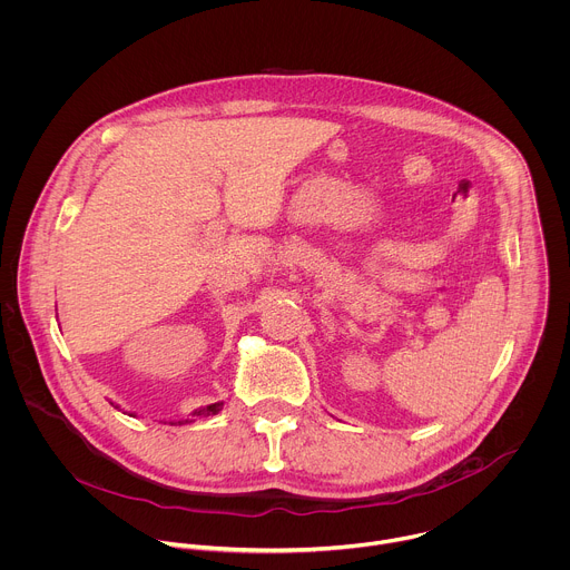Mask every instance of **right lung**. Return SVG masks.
Returning <instances> with one entry per match:
<instances>
[{"label": "right lung", "mask_w": 570, "mask_h": 570, "mask_svg": "<svg viewBox=\"0 0 570 570\" xmlns=\"http://www.w3.org/2000/svg\"><path fill=\"white\" fill-rule=\"evenodd\" d=\"M222 406H224V402H215V404H208L206 409H199V411H195L193 413V417H208V415H217L219 411H222ZM188 422V420H186ZM181 424V422H179Z\"/></svg>", "instance_id": "obj_1"}]
</instances>
